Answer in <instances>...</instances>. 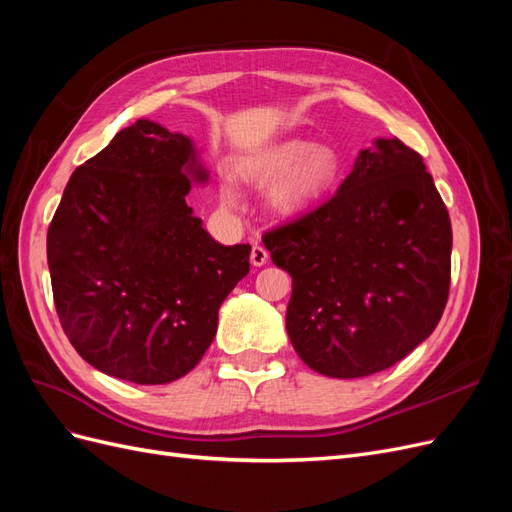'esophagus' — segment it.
<instances>
[{
  "label": "esophagus",
  "mask_w": 512,
  "mask_h": 512,
  "mask_svg": "<svg viewBox=\"0 0 512 512\" xmlns=\"http://www.w3.org/2000/svg\"><path fill=\"white\" fill-rule=\"evenodd\" d=\"M250 260H252V265H254V267H262V265H267V260H269V252H267L265 247H262V245H254V247H252V254H250Z\"/></svg>",
  "instance_id": "1"
}]
</instances>
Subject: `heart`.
I'll return each instance as SVG.
<instances>
[{
    "label": "heart",
    "mask_w": 512,
    "mask_h": 512,
    "mask_svg": "<svg viewBox=\"0 0 512 512\" xmlns=\"http://www.w3.org/2000/svg\"><path fill=\"white\" fill-rule=\"evenodd\" d=\"M339 166L342 162L333 147H314L303 138H288L243 158L239 170L245 181L260 188L280 178L269 194V203L275 213L297 215L314 207L333 188ZM222 203L226 207L239 205V192L230 181L222 185Z\"/></svg>",
    "instance_id": "1"
}]
</instances>
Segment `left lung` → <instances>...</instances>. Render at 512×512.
Wrapping results in <instances>:
<instances>
[{
    "label": "left lung",
    "mask_w": 512,
    "mask_h": 512,
    "mask_svg": "<svg viewBox=\"0 0 512 512\" xmlns=\"http://www.w3.org/2000/svg\"><path fill=\"white\" fill-rule=\"evenodd\" d=\"M262 243L292 277L290 342L322 376L378 374L438 327L451 218L423 158L399 138L363 149L333 198Z\"/></svg>",
    "instance_id": "8db88e82"
}]
</instances>
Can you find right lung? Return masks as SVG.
<instances>
[{"label": "right lung", "instance_id": "1", "mask_svg": "<svg viewBox=\"0 0 512 512\" xmlns=\"http://www.w3.org/2000/svg\"><path fill=\"white\" fill-rule=\"evenodd\" d=\"M207 179L192 138L149 119L72 173L46 258L61 329L102 374L168 384L211 346L252 247L218 243L185 203Z\"/></svg>", "mask_w": 512, "mask_h": 512}]
</instances>
